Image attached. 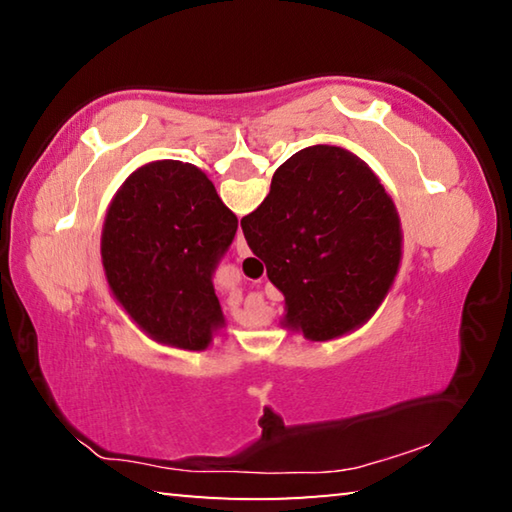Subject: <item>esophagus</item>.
<instances>
[{"label":"esophagus","instance_id":"obj_1","mask_svg":"<svg viewBox=\"0 0 512 512\" xmlns=\"http://www.w3.org/2000/svg\"><path fill=\"white\" fill-rule=\"evenodd\" d=\"M237 255L239 257H248L250 255V248H248L246 239H244V232H241V230H237Z\"/></svg>","mask_w":512,"mask_h":512}]
</instances>
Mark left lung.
Returning a JSON list of instances; mask_svg holds the SVG:
<instances>
[{"label": "left lung", "mask_w": 512, "mask_h": 512, "mask_svg": "<svg viewBox=\"0 0 512 512\" xmlns=\"http://www.w3.org/2000/svg\"><path fill=\"white\" fill-rule=\"evenodd\" d=\"M235 232L237 216L201 169L146 164L121 185L103 223L112 296L155 341L205 350L223 325L212 277Z\"/></svg>", "instance_id": "obj_1"}]
</instances>
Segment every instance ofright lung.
<instances>
[{
  "label": "right lung",
  "mask_w": 512,
  "mask_h": 512,
  "mask_svg": "<svg viewBox=\"0 0 512 512\" xmlns=\"http://www.w3.org/2000/svg\"><path fill=\"white\" fill-rule=\"evenodd\" d=\"M253 253L287 300V327L329 341L375 314L402 259L400 216L375 173L341 146H309L273 173L241 219Z\"/></svg>",
  "instance_id": "add662e5"
}]
</instances>
